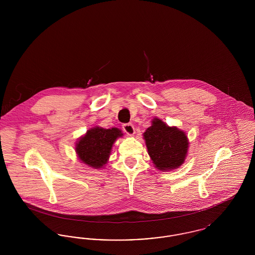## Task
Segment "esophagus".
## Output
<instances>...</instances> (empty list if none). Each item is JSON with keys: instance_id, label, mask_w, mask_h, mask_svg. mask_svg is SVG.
<instances>
[{"instance_id": "34e87169", "label": "esophagus", "mask_w": 255, "mask_h": 255, "mask_svg": "<svg viewBox=\"0 0 255 255\" xmlns=\"http://www.w3.org/2000/svg\"><path fill=\"white\" fill-rule=\"evenodd\" d=\"M122 128H123L124 132L128 133L129 135H133L134 133V128H133L132 123H125V124L122 125Z\"/></svg>"}]
</instances>
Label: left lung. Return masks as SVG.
I'll list each match as a JSON object with an SVG mask.
<instances>
[{"instance_id": "obj_1", "label": "left lung", "mask_w": 255, "mask_h": 255, "mask_svg": "<svg viewBox=\"0 0 255 255\" xmlns=\"http://www.w3.org/2000/svg\"><path fill=\"white\" fill-rule=\"evenodd\" d=\"M148 154L160 171H169L181 166L187 155L188 139L177 127H170L161 120L154 119L143 133Z\"/></svg>"}]
</instances>
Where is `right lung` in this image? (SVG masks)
<instances>
[{
  "mask_svg": "<svg viewBox=\"0 0 255 255\" xmlns=\"http://www.w3.org/2000/svg\"><path fill=\"white\" fill-rule=\"evenodd\" d=\"M123 135L118 128L104 129L94 127L79 138L75 151L79 159L87 165L99 169L108 161L113 144Z\"/></svg>",
  "mask_w": 255,
  "mask_h": 255,
  "instance_id": "add662e5",
  "label": "right lung"
}]
</instances>
